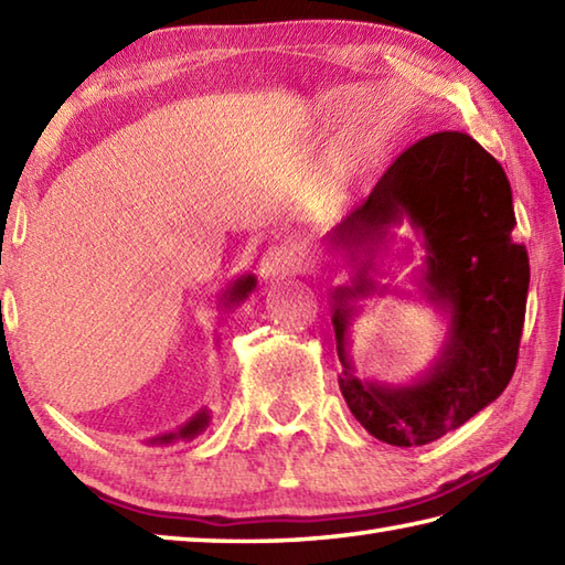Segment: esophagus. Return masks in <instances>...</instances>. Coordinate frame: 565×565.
Segmentation results:
<instances>
[{
  "label": "esophagus",
  "mask_w": 565,
  "mask_h": 565,
  "mask_svg": "<svg viewBox=\"0 0 565 565\" xmlns=\"http://www.w3.org/2000/svg\"><path fill=\"white\" fill-rule=\"evenodd\" d=\"M298 269H301V249L296 245H276L264 252L259 262V276L267 284L294 276Z\"/></svg>",
  "instance_id": "obj_1"
}]
</instances>
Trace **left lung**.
<instances>
[{
    "label": "left lung",
    "instance_id": "obj_1",
    "mask_svg": "<svg viewBox=\"0 0 565 565\" xmlns=\"http://www.w3.org/2000/svg\"><path fill=\"white\" fill-rule=\"evenodd\" d=\"M406 222L423 247L414 292L380 275L391 259L411 260V243L394 250L393 230ZM512 188L478 141L438 131L408 147L384 171L367 201L323 237L335 269L350 281L330 291L340 392L352 416L390 446H424L456 430L510 384L524 328L529 259L516 245ZM424 300L447 320L439 355L402 385L360 381L349 355V328L361 301L377 295Z\"/></svg>",
    "mask_w": 565,
    "mask_h": 565
}]
</instances>
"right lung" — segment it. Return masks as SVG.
I'll return each instance as SVG.
<instances>
[{
    "label": "right lung",
    "mask_w": 565,
    "mask_h": 565,
    "mask_svg": "<svg viewBox=\"0 0 565 565\" xmlns=\"http://www.w3.org/2000/svg\"><path fill=\"white\" fill-rule=\"evenodd\" d=\"M254 289H257V276L254 274L237 276V279H232L225 286V291L220 294V308H223L225 313L235 311L242 301H247ZM207 426H210V412L207 408H201V412L188 418L183 426L169 430V434H161L157 438H149L147 446H171L175 440H193L195 436H201Z\"/></svg>",
    "instance_id": "obj_1"
}]
</instances>
